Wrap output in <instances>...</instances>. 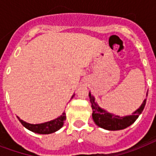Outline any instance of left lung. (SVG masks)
<instances>
[{
	"label": "left lung",
	"instance_id": "obj_1",
	"mask_svg": "<svg viewBox=\"0 0 156 156\" xmlns=\"http://www.w3.org/2000/svg\"><path fill=\"white\" fill-rule=\"evenodd\" d=\"M89 97L91 102L92 110H93L92 117L94 123L98 127L104 129L111 130V131L124 129L133 124L142 112L147 102V99H144L142 105L135 112H133L132 115L119 116L100 107L97 102H95V98L91 94L90 92L89 93Z\"/></svg>",
	"mask_w": 156,
	"mask_h": 156
}]
</instances>
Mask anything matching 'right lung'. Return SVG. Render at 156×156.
I'll list each match as a JSON object with an SVG mask.
<instances>
[{
  "label": "right lung",
  "mask_w": 156,
  "mask_h": 156,
  "mask_svg": "<svg viewBox=\"0 0 156 156\" xmlns=\"http://www.w3.org/2000/svg\"><path fill=\"white\" fill-rule=\"evenodd\" d=\"M75 96V94L72 95V98ZM18 119L20 121L24 127L30 131H32L36 133H39V134H49V133H53L56 132L58 130H59L64 124L65 119H66V113L63 112V113L59 115L58 118L54 119H52L50 121L44 122V123H41V124H29L27 122L23 121V119H21L19 116Z\"/></svg>",
  "instance_id": "add662e5"
}]
</instances>
